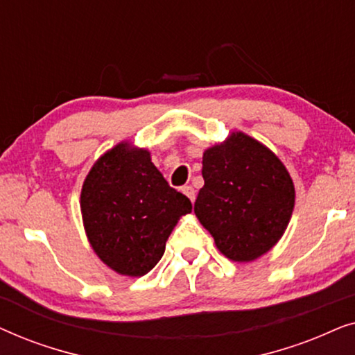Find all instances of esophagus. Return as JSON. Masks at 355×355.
Returning <instances> with one entry per match:
<instances>
[{"instance_id": "1", "label": "esophagus", "mask_w": 355, "mask_h": 355, "mask_svg": "<svg viewBox=\"0 0 355 355\" xmlns=\"http://www.w3.org/2000/svg\"><path fill=\"white\" fill-rule=\"evenodd\" d=\"M182 192L186 193V196L189 197V200H191V202L196 200V191H193L192 186H184L182 187Z\"/></svg>"}]
</instances>
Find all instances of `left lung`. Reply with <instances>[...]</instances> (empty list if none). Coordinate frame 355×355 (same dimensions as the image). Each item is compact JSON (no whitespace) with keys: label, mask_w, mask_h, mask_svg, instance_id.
I'll return each instance as SVG.
<instances>
[{"label":"left lung","mask_w":355,"mask_h":355,"mask_svg":"<svg viewBox=\"0 0 355 355\" xmlns=\"http://www.w3.org/2000/svg\"><path fill=\"white\" fill-rule=\"evenodd\" d=\"M203 187L193 211L232 261H254L273 249L294 210L288 169L268 147L244 132L203 152Z\"/></svg>","instance_id":"8db88e82"}]
</instances>
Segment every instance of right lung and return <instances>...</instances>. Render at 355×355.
I'll use <instances>...</instances> for the list:
<instances>
[{
  "label": "right lung",
  "mask_w": 355,
  "mask_h": 355,
  "mask_svg": "<svg viewBox=\"0 0 355 355\" xmlns=\"http://www.w3.org/2000/svg\"><path fill=\"white\" fill-rule=\"evenodd\" d=\"M84 230L106 266L144 276L158 263L179 218L192 211L184 193L169 187L147 148L128 140L101 155L80 192Z\"/></svg>",
  "instance_id": "1"
}]
</instances>
